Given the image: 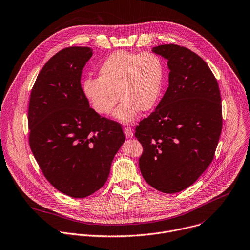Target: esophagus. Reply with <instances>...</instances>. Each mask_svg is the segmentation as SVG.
<instances>
[{
	"label": "esophagus",
	"instance_id": "1",
	"mask_svg": "<svg viewBox=\"0 0 250 250\" xmlns=\"http://www.w3.org/2000/svg\"><path fill=\"white\" fill-rule=\"evenodd\" d=\"M124 134H125V136H126L128 139H131V138H133V136H134L133 130H132L130 127L124 128Z\"/></svg>",
	"mask_w": 250,
	"mask_h": 250
}]
</instances>
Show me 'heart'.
Listing matches in <instances>:
<instances>
[{
    "mask_svg": "<svg viewBox=\"0 0 250 250\" xmlns=\"http://www.w3.org/2000/svg\"><path fill=\"white\" fill-rule=\"evenodd\" d=\"M165 76V64L159 55L118 50L102 63L99 79H86L83 89L92 108L101 115L109 114L119 99L113 115L130 123L140 110L147 112L157 105Z\"/></svg>",
    "mask_w": 250,
    "mask_h": 250,
    "instance_id": "heart-1",
    "label": "heart"
}]
</instances>
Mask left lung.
Segmentation results:
<instances>
[{"instance_id": "1", "label": "left lung", "mask_w": 250, "mask_h": 250, "mask_svg": "<svg viewBox=\"0 0 250 250\" xmlns=\"http://www.w3.org/2000/svg\"><path fill=\"white\" fill-rule=\"evenodd\" d=\"M152 52L167 60L168 87L136 128L145 180L163 193L192 185L211 163L222 130L221 96L208 64L190 49L163 44Z\"/></svg>"}]
</instances>
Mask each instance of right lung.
Returning <instances> with one entry per match:
<instances>
[{"label":"right lung","instance_id":"add662e5","mask_svg":"<svg viewBox=\"0 0 250 250\" xmlns=\"http://www.w3.org/2000/svg\"><path fill=\"white\" fill-rule=\"evenodd\" d=\"M90 47H67L51 57L31 92L28 125L31 150L45 178L58 191L85 198L106 181L125 142L119 123L101 117L82 88Z\"/></svg>","mask_w":250,"mask_h":250}]
</instances>
